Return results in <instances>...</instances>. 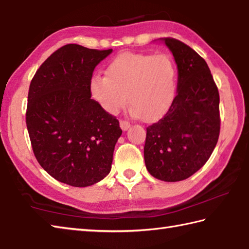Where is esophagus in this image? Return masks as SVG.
Wrapping results in <instances>:
<instances>
[{"label": "esophagus", "instance_id": "esophagus-1", "mask_svg": "<svg viewBox=\"0 0 249 249\" xmlns=\"http://www.w3.org/2000/svg\"><path fill=\"white\" fill-rule=\"evenodd\" d=\"M119 124H120V128L123 129L124 131H126V130H128V129L130 128V123H128V121L120 120Z\"/></svg>", "mask_w": 249, "mask_h": 249}]
</instances>
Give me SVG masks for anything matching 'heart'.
I'll return each mask as SVG.
<instances>
[{
  "mask_svg": "<svg viewBox=\"0 0 249 249\" xmlns=\"http://www.w3.org/2000/svg\"><path fill=\"white\" fill-rule=\"evenodd\" d=\"M176 87V64L163 53H120L107 65L106 75L93 74L89 80L91 96L106 113L117 114L128 95L131 114L147 123L169 111Z\"/></svg>",
  "mask_w": 249,
  "mask_h": 249,
  "instance_id": "heart-1",
  "label": "heart"
}]
</instances>
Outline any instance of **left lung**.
<instances>
[{
    "label": "left lung",
    "instance_id": "8db88e82",
    "mask_svg": "<svg viewBox=\"0 0 249 249\" xmlns=\"http://www.w3.org/2000/svg\"><path fill=\"white\" fill-rule=\"evenodd\" d=\"M163 40L178 70L177 94L169 111L147 126V170L163 181L188 178L206 163L219 138V92L209 65L178 39Z\"/></svg>",
    "mask_w": 249,
    "mask_h": 249
}]
</instances>
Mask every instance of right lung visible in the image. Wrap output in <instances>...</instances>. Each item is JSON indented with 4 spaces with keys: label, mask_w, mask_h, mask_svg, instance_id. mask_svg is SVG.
Returning a JSON list of instances; mask_svg holds the SVG:
<instances>
[{
    "label": "right lung",
    "mask_w": 249,
    "mask_h": 249,
    "mask_svg": "<svg viewBox=\"0 0 249 249\" xmlns=\"http://www.w3.org/2000/svg\"><path fill=\"white\" fill-rule=\"evenodd\" d=\"M111 52L68 44L45 60L30 84L25 123L34 156L70 186H91L108 175L123 133L89 90L94 68Z\"/></svg>",
    "instance_id": "right-lung-1"
}]
</instances>
